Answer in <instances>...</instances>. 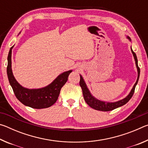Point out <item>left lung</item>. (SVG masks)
I'll return each instance as SVG.
<instances>
[{"label": "left lung", "instance_id": "obj_1", "mask_svg": "<svg viewBox=\"0 0 148 148\" xmlns=\"http://www.w3.org/2000/svg\"><path fill=\"white\" fill-rule=\"evenodd\" d=\"M127 38H128L130 41H131L130 37L127 36ZM131 51H132V54H133L134 58L135 60V63H136V66L137 68L138 77H137L136 83L134 84V86H133V87H132V89H131V92H129V94L127 95L125 98L120 100V101H118L117 102H108L102 101H100V100L97 99L95 97L92 96L91 92H90L89 89L87 88L86 82H85V81L84 80L83 77L80 75L79 86L82 87L85 101L86 102V103L88 104L90 107H91L92 108H93L95 110H99V111L108 112V111H111V110L116 109V108H119L120 106H123V105L127 103V102H129V100L131 99V97H132V95H133L134 92L135 87H136V86L138 84V82L140 72V68L138 67V59H137V57L136 56V53H135L134 52L132 51V48H131Z\"/></svg>", "mask_w": 148, "mask_h": 148}]
</instances>
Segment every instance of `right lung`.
<instances>
[{"mask_svg":"<svg viewBox=\"0 0 148 148\" xmlns=\"http://www.w3.org/2000/svg\"><path fill=\"white\" fill-rule=\"evenodd\" d=\"M19 32V33H20ZM10 49L8 56V75L10 84L12 86L16 98L22 104L32 108H46L52 106L58 99L62 87L68 80V77L72 70L59 74L51 84L40 89H27L21 86L15 78L12 70V49Z\"/></svg>","mask_w":148,"mask_h":148,"instance_id":"add662e5","label":"right lung"}]
</instances>
